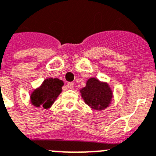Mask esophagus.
Instances as JSON below:
<instances>
[{
	"label": "esophagus",
	"mask_w": 156,
	"mask_h": 156,
	"mask_svg": "<svg viewBox=\"0 0 156 156\" xmlns=\"http://www.w3.org/2000/svg\"><path fill=\"white\" fill-rule=\"evenodd\" d=\"M67 87L71 89V88H72L73 87H74V84H73L72 82H69V83H68V84H67Z\"/></svg>",
	"instance_id": "34e87169"
}]
</instances>
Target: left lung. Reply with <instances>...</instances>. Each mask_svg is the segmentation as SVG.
Here are the masks:
<instances>
[{
  "label": "left lung",
  "mask_w": 156,
  "mask_h": 156,
  "mask_svg": "<svg viewBox=\"0 0 156 156\" xmlns=\"http://www.w3.org/2000/svg\"><path fill=\"white\" fill-rule=\"evenodd\" d=\"M80 92L85 104L96 110L106 109L113 98V92L109 84L106 82L100 81L95 77L89 78L85 87L82 88Z\"/></svg>",
  "instance_id": "1"
}]
</instances>
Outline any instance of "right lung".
Masks as SVG:
<instances>
[{"mask_svg": "<svg viewBox=\"0 0 156 156\" xmlns=\"http://www.w3.org/2000/svg\"><path fill=\"white\" fill-rule=\"evenodd\" d=\"M63 80L58 78H47L30 94V102L34 106L49 109L62 92Z\"/></svg>", "mask_w": 156, "mask_h": 156, "instance_id": "obj_1", "label": "right lung"}]
</instances>
